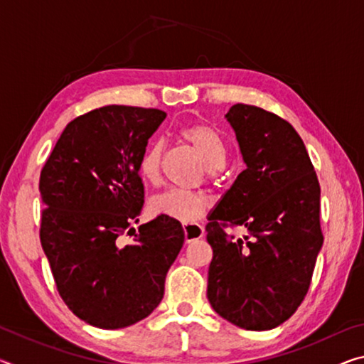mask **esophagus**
I'll use <instances>...</instances> for the list:
<instances>
[{"mask_svg": "<svg viewBox=\"0 0 364 364\" xmlns=\"http://www.w3.org/2000/svg\"><path fill=\"white\" fill-rule=\"evenodd\" d=\"M183 232H184V241L193 242L204 236V228L200 225H183Z\"/></svg>", "mask_w": 364, "mask_h": 364, "instance_id": "34e87169", "label": "esophagus"}]
</instances>
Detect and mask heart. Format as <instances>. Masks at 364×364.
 Returning <instances> with one entry per match:
<instances>
[{"label":"heart","instance_id":"heart-1","mask_svg":"<svg viewBox=\"0 0 364 364\" xmlns=\"http://www.w3.org/2000/svg\"><path fill=\"white\" fill-rule=\"evenodd\" d=\"M180 138L199 156L208 168V175L225 167L226 146L213 128L200 123L180 128ZM162 144L151 143L141 152L138 160V173L146 183L159 184L162 180ZM212 202L205 194L186 193V191L170 189L152 197L151 212L160 217H168L180 223H196L210 210Z\"/></svg>","mask_w":364,"mask_h":364}]
</instances>
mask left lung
<instances>
[{
    "mask_svg": "<svg viewBox=\"0 0 364 364\" xmlns=\"http://www.w3.org/2000/svg\"><path fill=\"white\" fill-rule=\"evenodd\" d=\"M245 162L208 215L213 249L207 299L221 318L247 331H268L291 318L310 287L318 252L319 183L291 123L249 104L226 115ZM242 225L244 238L224 228Z\"/></svg>",
    "mask_w": 364,
    "mask_h": 364,
    "instance_id": "obj_1",
    "label": "left lung"
}]
</instances>
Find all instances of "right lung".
<instances>
[{
	"label": "right lung",
	"instance_id": "add662e5",
	"mask_svg": "<svg viewBox=\"0 0 364 364\" xmlns=\"http://www.w3.org/2000/svg\"><path fill=\"white\" fill-rule=\"evenodd\" d=\"M165 117L132 106L91 110L65 127L41 170V247L65 305L95 328L149 316L183 247L176 220L159 215L132 228L144 204L138 160Z\"/></svg>",
	"mask_w": 364,
	"mask_h": 364
}]
</instances>
